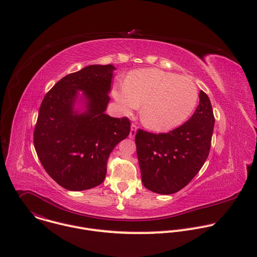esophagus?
Here are the masks:
<instances>
[{"label":"esophagus","instance_id":"34e87169","mask_svg":"<svg viewBox=\"0 0 257 257\" xmlns=\"http://www.w3.org/2000/svg\"><path fill=\"white\" fill-rule=\"evenodd\" d=\"M136 132H137V126H136L135 124H132V125H131V130H130L129 137H130V138H134L135 135H136Z\"/></svg>","mask_w":257,"mask_h":257}]
</instances>
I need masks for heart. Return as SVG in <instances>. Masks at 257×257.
I'll return each instance as SVG.
<instances>
[{"mask_svg":"<svg viewBox=\"0 0 257 257\" xmlns=\"http://www.w3.org/2000/svg\"><path fill=\"white\" fill-rule=\"evenodd\" d=\"M114 98L126 109L142 105L141 121L146 128L167 132L184 123L198 100L194 82L160 69L130 72L125 84L113 88Z\"/></svg>","mask_w":257,"mask_h":257,"instance_id":"obj_1","label":"heart"}]
</instances>
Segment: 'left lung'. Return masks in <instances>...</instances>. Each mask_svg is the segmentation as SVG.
Returning <instances> with one entry per match:
<instances>
[{"mask_svg": "<svg viewBox=\"0 0 257 257\" xmlns=\"http://www.w3.org/2000/svg\"><path fill=\"white\" fill-rule=\"evenodd\" d=\"M213 126L210 100L201 90L196 111L180 127L160 134L138 129L135 143L143 186L159 194L184 188L208 157Z\"/></svg>", "mask_w": 257, "mask_h": 257, "instance_id": "8db88e82", "label": "left lung"}]
</instances>
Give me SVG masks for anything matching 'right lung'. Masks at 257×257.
<instances>
[{
  "label": "right lung",
  "instance_id": "1",
  "mask_svg": "<svg viewBox=\"0 0 257 257\" xmlns=\"http://www.w3.org/2000/svg\"><path fill=\"white\" fill-rule=\"evenodd\" d=\"M113 65H90L58 81L46 94L33 143L46 172L62 187L82 191L98 186L115 146L130 133L128 118L104 112L109 101ZM81 97L85 111L75 109Z\"/></svg>",
  "mask_w": 257,
  "mask_h": 257
}]
</instances>
